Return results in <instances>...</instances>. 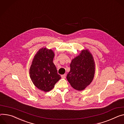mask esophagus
Returning <instances> with one entry per match:
<instances>
[{"label": "esophagus", "instance_id": "esophagus-1", "mask_svg": "<svg viewBox=\"0 0 124 124\" xmlns=\"http://www.w3.org/2000/svg\"><path fill=\"white\" fill-rule=\"evenodd\" d=\"M66 74H64V75H62L61 76L62 78H66Z\"/></svg>", "mask_w": 124, "mask_h": 124}]
</instances>
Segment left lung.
Instances as JSON below:
<instances>
[{"label":"left lung","instance_id":"1","mask_svg":"<svg viewBox=\"0 0 124 124\" xmlns=\"http://www.w3.org/2000/svg\"><path fill=\"white\" fill-rule=\"evenodd\" d=\"M95 73V63L92 54L87 50H83L70 64V71L67 79L72 87L82 91L93 81Z\"/></svg>","mask_w":124,"mask_h":124}]
</instances>
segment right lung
<instances>
[{
	"label": "right lung",
	"mask_w": 124,
	"mask_h": 124,
	"mask_svg": "<svg viewBox=\"0 0 124 124\" xmlns=\"http://www.w3.org/2000/svg\"><path fill=\"white\" fill-rule=\"evenodd\" d=\"M54 52L42 48L35 55L30 69V78L34 85L42 91L47 92L61 78L53 63Z\"/></svg>",
	"instance_id": "1"
}]
</instances>
